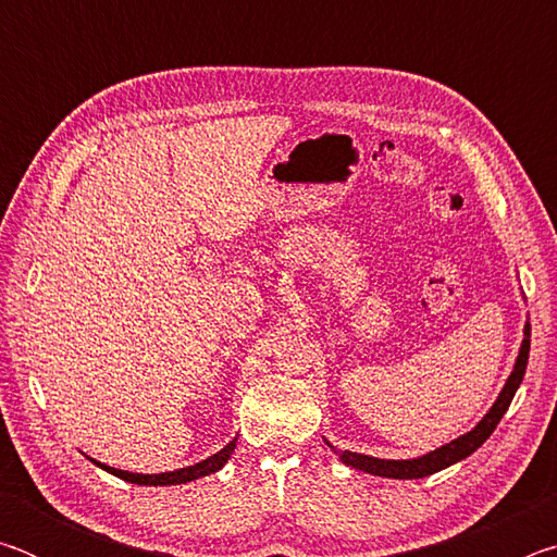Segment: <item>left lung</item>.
<instances>
[{
  "instance_id": "left-lung-1",
  "label": "left lung",
  "mask_w": 557,
  "mask_h": 557,
  "mask_svg": "<svg viewBox=\"0 0 557 557\" xmlns=\"http://www.w3.org/2000/svg\"><path fill=\"white\" fill-rule=\"evenodd\" d=\"M528 351H531V324H525V329H523L521 354H518L513 371H511V375H508L504 391L498 393V400L494 403V408L488 410L484 414V420L479 422L474 430L467 432V435L451 440L449 445L430 451V455L418 457V459H398V461H395V459H375V457H369V455H358V451H338V459H342L344 465H348V467L369 471V474H375V476L422 479L428 474H435V471L445 469L449 465H455V461H459V459L469 457L471 451H476L488 437H492V432L496 430L498 422H502L504 412L508 410V405H511L518 385H521V381H523V373H525V366H528ZM326 445H329V442H326ZM329 447H334V445H329Z\"/></svg>"
}]
</instances>
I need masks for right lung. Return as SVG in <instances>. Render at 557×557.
I'll return each mask as SVG.
<instances>
[{"label": "right lung", "instance_id": "add662e5", "mask_svg": "<svg viewBox=\"0 0 557 557\" xmlns=\"http://www.w3.org/2000/svg\"><path fill=\"white\" fill-rule=\"evenodd\" d=\"M233 449H235V440L228 442V445H225L221 451H215L213 457L199 461V465L186 467V469H176V471H164V474H132V471L112 469V467L100 465V461H96V465L102 467L106 471H110V474L125 479V482H129V484H139V486H169V484H186V482H194V479H199V476L213 474V471H219V469L225 465V461H228V457L233 455Z\"/></svg>", "mask_w": 557, "mask_h": 557}]
</instances>
